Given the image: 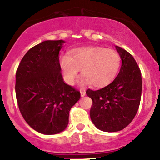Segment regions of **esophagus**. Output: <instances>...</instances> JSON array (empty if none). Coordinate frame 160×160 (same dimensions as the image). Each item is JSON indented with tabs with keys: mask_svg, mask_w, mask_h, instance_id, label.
<instances>
[{
	"mask_svg": "<svg viewBox=\"0 0 160 160\" xmlns=\"http://www.w3.org/2000/svg\"><path fill=\"white\" fill-rule=\"evenodd\" d=\"M85 94H86V92H85V91H84V90H80V95H81V97H84V96H85Z\"/></svg>",
	"mask_w": 160,
	"mask_h": 160,
	"instance_id": "obj_1",
	"label": "esophagus"
}]
</instances>
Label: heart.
<instances>
[{"label": "heart", "mask_w": 160, "mask_h": 160, "mask_svg": "<svg viewBox=\"0 0 160 160\" xmlns=\"http://www.w3.org/2000/svg\"><path fill=\"white\" fill-rule=\"evenodd\" d=\"M119 62V54L112 49L84 47L75 49L70 57L62 58L61 68L68 84H73L79 70H81L80 84L90 83L92 86L102 87L113 80Z\"/></svg>", "instance_id": "obj_1"}]
</instances>
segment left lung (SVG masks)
Here are the masks:
<instances>
[{"instance_id": "1", "label": "left lung", "mask_w": 160, "mask_h": 160, "mask_svg": "<svg viewBox=\"0 0 160 160\" xmlns=\"http://www.w3.org/2000/svg\"><path fill=\"white\" fill-rule=\"evenodd\" d=\"M115 49L122 61L118 76L104 88L86 91L92 100L91 120L97 128L108 132L120 131L132 122L142 96V74L136 61L125 49Z\"/></svg>"}]
</instances>
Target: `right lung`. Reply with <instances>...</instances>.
Returning a JSON list of instances; mask_svg holds the SVG:
<instances>
[{"mask_svg":"<svg viewBox=\"0 0 160 160\" xmlns=\"http://www.w3.org/2000/svg\"><path fill=\"white\" fill-rule=\"evenodd\" d=\"M65 41H45L27 52L16 72L15 92L25 121L37 132L53 135L62 132L69 111L80 93L65 84L59 51Z\"/></svg>","mask_w":160,"mask_h":160,"instance_id":"1","label":"right lung"}]
</instances>
